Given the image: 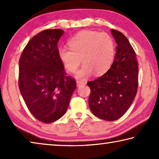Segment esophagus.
<instances>
[{
	"label": "esophagus",
	"instance_id": "1",
	"mask_svg": "<svg viewBox=\"0 0 159 159\" xmlns=\"http://www.w3.org/2000/svg\"><path fill=\"white\" fill-rule=\"evenodd\" d=\"M76 84H77V86H80L82 85H85V81H83V80H77Z\"/></svg>",
	"mask_w": 159,
	"mask_h": 159
}]
</instances>
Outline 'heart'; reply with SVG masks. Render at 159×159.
I'll return each mask as SVG.
<instances>
[{
	"mask_svg": "<svg viewBox=\"0 0 159 159\" xmlns=\"http://www.w3.org/2000/svg\"><path fill=\"white\" fill-rule=\"evenodd\" d=\"M69 48L58 49L60 60L70 72H75L82 61L83 65L76 74L78 79H85L95 72L102 75L114 62L116 45L113 37L107 32L83 31L69 41Z\"/></svg>",
	"mask_w": 159,
	"mask_h": 159,
	"instance_id": "b5f03b06",
	"label": "heart"
}]
</instances>
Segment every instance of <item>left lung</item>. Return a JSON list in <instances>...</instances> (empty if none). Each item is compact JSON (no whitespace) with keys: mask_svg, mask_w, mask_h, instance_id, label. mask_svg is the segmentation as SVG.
<instances>
[{"mask_svg":"<svg viewBox=\"0 0 159 159\" xmlns=\"http://www.w3.org/2000/svg\"><path fill=\"white\" fill-rule=\"evenodd\" d=\"M111 31L117 43L114 62L107 73L87 83L91 111L109 121L118 119L127 111L138 87L135 52L124 34L114 29Z\"/></svg>","mask_w":159,"mask_h":159,"instance_id":"left-lung-1","label":"left lung"}]
</instances>
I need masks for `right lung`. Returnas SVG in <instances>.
Segmentation results:
<instances>
[{
    "label": "right lung",
    "mask_w": 159,
    "mask_h": 159,
    "mask_svg": "<svg viewBox=\"0 0 159 159\" xmlns=\"http://www.w3.org/2000/svg\"><path fill=\"white\" fill-rule=\"evenodd\" d=\"M60 29H46L26 45L19 61V88L31 114L50 123L65 114L76 88L66 76L58 55L57 43L64 34Z\"/></svg>",
    "instance_id": "1"
}]
</instances>
